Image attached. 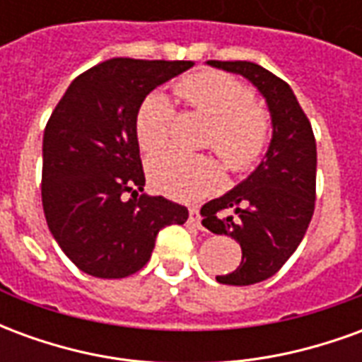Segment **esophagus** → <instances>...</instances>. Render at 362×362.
Segmentation results:
<instances>
[{
	"mask_svg": "<svg viewBox=\"0 0 362 362\" xmlns=\"http://www.w3.org/2000/svg\"><path fill=\"white\" fill-rule=\"evenodd\" d=\"M188 221L192 223V225H196L197 228H204L202 227V215H199V211H197L196 207H192V209H189Z\"/></svg>",
	"mask_w": 362,
	"mask_h": 362,
	"instance_id": "34e87169",
	"label": "esophagus"
}]
</instances>
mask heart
I'll return each mask as SVG.
<instances>
[{
  "instance_id": "obj_1",
  "label": "heart",
  "mask_w": 362,
  "mask_h": 362,
  "mask_svg": "<svg viewBox=\"0 0 362 362\" xmlns=\"http://www.w3.org/2000/svg\"><path fill=\"white\" fill-rule=\"evenodd\" d=\"M182 100L213 119L207 137L228 170L243 173L256 165L269 141V118L254 103L250 89L236 77L221 71H199L176 85ZM173 104L163 93H151L135 114V137L145 153L160 149L170 135ZM153 188L174 199L194 202L219 186L217 163L202 155H186L176 149L160 151L147 160Z\"/></svg>"
}]
</instances>
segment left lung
<instances>
[{"label": "left lung", "mask_w": 362, "mask_h": 362, "mask_svg": "<svg viewBox=\"0 0 362 362\" xmlns=\"http://www.w3.org/2000/svg\"><path fill=\"white\" fill-rule=\"evenodd\" d=\"M209 66L246 77L264 95L273 135L266 158L225 196L202 207L204 227L233 236L243 248L235 272L217 275L223 285H254L279 272L310 225L316 199V139L295 93L277 75L252 62Z\"/></svg>", "instance_id": "8db88e82"}]
</instances>
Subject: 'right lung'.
Here are the masks:
<instances>
[{"label": "right lung", "mask_w": 362, "mask_h": 362, "mask_svg": "<svg viewBox=\"0 0 362 362\" xmlns=\"http://www.w3.org/2000/svg\"><path fill=\"white\" fill-rule=\"evenodd\" d=\"M194 62L112 58L75 77L42 139V207L59 248L81 272L122 279L151 258L188 209L143 192L135 114L151 90ZM132 193L129 200L125 194Z\"/></svg>", "instance_id": "add662e5"}]
</instances>
